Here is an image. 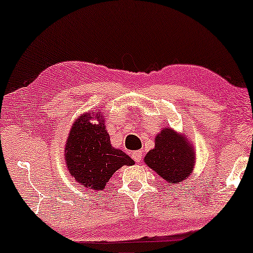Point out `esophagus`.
<instances>
[{
	"label": "esophagus",
	"mask_w": 253,
	"mask_h": 253,
	"mask_svg": "<svg viewBox=\"0 0 253 253\" xmlns=\"http://www.w3.org/2000/svg\"><path fill=\"white\" fill-rule=\"evenodd\" d=\"M132 158H133V160L136 161V162H141V160H143V153H141V151L133 152Z\"/></svg>",
	"instance_id": "34e87169"
}]
</instances>
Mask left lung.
<instances>
[{
	"mask_svg": "<svg viewBox=\"0 0 253 253\" xmlns=\"http://www.w3.org/2000/svg\"><path fill=\"white\" fill-rule=\"evenodd\" d=\"M144 161L169 184H177L191 174L195 153L185 138L166 127L155 138V147Z\"/></svg>",
	"mask_w": 253,
	"mask_h": 253,
	"instance_id": "8db88e82",
	"label": "left lung"
}]
</instances>
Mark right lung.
<instances>
[{
  "mask_svg": "<svg viewBox=\"0 0 253 253\" xmlns=\"http://www.w3.org/2000/svg\"><path fill=\"white\" fill-rule=\"evenodd\" d=\"M92 116L99 117V124L89 122ZM103 122L98 110L84 114L75 122L65 146L64 157L70 175L85 188L94 190H103L122 166L134 164L129 155L112 147Z\"/></svg>",
  "mask_w": 253,
  "mask_h": 253,
  "instance_id": "1",
  "label": "right lung"
}]
</instances>
